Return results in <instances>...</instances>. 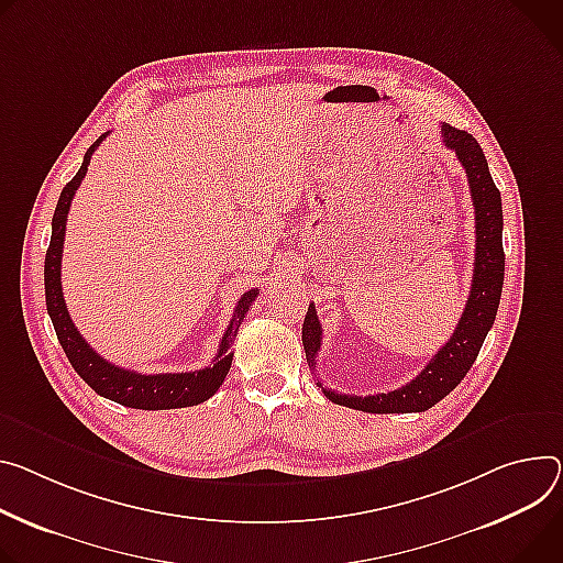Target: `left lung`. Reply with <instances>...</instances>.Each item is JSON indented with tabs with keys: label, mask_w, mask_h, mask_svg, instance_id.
Wrapping results in <instances>:
<instances>
[{
	"label": "left lung",
	"mask_w": 563,
	"mask_h": 563,
	"mask_svg": "<svg viewBox=\"0 0 563 563\" xmlns=\"http://www.w3.org/2000/svg\"><path fill=\"white\" fill-rule=\"evenodd\" d=\"M442 143L455 152L463 164L472 190L476 213V263L472 291L451 339L433 354L422 373L406 386L382 395H341L323 388L325 397L334 404L356 408L366 413H422L442 397H446L463 377L481 352V345L494 325L503 291L505 253H503V207L500 192L489 175L487 159L478 141L465 132L442 123ZM305 356L312 371H317V354L321 350V323L314 305L308 308L302 321Z\"/></svg>",
	"instance_id": "obj_1"
}]
</instances>
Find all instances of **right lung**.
Returning <instances> with one entry per match:
<instances>
[{
	"mask_svg": "<svg viewBox=\"0 0 563 563\" xmlns=\"http://www.w3.org/2000/svg\"><path fill=\"white\" fill-rule=\"evenodd\" d=\"M108 136H98L91 147L85 152V159L76 177L63 188L58 207L51 220V242L46 249L44 258V294H46V312L51 317V323L56 328L58 341L67 354L69 364L74 371L91 386L100 397H108L121 406L130 408H143V411H164V408H184L207 401L216 395V390L222 386L231 362H233V341L238 334V328L249 312L251 302L261 291L249 289L240 296L238 308L233 312V319L220 341L218 354L213 356V366H207L192 373H162V375H143L134 371H125L121 366L110 364L103 360L76 330L67 305L63 298V283H60V265H63V246H65V229H67V213L71 207V199L87 173V166L91 162L93 150Z\"/></svg>",
	"mask_w": 563,
	"mask_h": 563,
	"instance_id": "1",
	"label": "right lung"
}]
</instances>
